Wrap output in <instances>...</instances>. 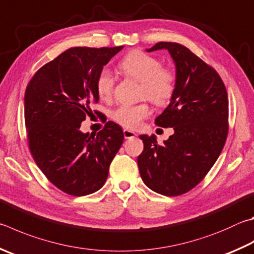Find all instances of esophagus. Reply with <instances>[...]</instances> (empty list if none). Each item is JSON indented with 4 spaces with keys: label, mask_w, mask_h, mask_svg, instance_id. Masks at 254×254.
Returning <instances> with one entry per match:
<instances>
[{
    "label": "esophagus",
    "mask_w": 254,
    "mask_h": 254,
    "mask_svg": "<svg viewBox=\"0 0 254 254\" xmlns=\"http://www.w3.org/2000/svg\"><path fill=\"white\" fill-rule=\"evenodd\" d=\"M123 134H124V137H126V139H132V137L135 136V133L131 131V130H127V128H124Z\"/></svg>",
    "instance_id": "obj_1"
}]
</instances>
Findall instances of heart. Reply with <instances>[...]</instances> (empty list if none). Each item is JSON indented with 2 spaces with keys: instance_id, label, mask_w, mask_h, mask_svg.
<instances>
[{
  "instance_id": "1",
  "label": "heart",
  "mask_w": 254,
  "mask_h": 254,
  "mask_svg": "<svg viewBox=\"0 0 254 254\" xmlns=\"http://www.w3.org/2000/svg\"><path fill=\"white\" fill-rule=\"evenodd\" d=\"M120 68L124 74L142 83L143 95L156 105L167 104L175 91V74L167 67H162L160 60L142 52L133 51L121 62ZM95 87L101 99L112 96L114 77L109 68H102L95 80ZM150 114L146 103L136 105L123 104L112 112V119L126 127H136Z\"/></svg>"
}]
</instances>
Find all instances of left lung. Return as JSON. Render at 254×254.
Returning a JSON list of instances; mask_svg holds the SVG:
<instances>
[{
    "label": "left lung",
    "mask_w": 254,
    "mask_h": 254,
    "mask_svg": "<svg viewBox=\"0 0 254 254\" xmlns=\"http://www.w3.org/2000/svg\"><path fill=\"white\" fill-rule=\"evenodd\" d=\"M168 50L175 65V91L167 109L155 119L174 133L162 145L155 135H140L144 149L137 158L147 188L167 196L197 186L222 151L228 135L229 101L213 67L179 43L159 42L147 52Z\"/></svg>",
    "instance_id": "left-lung-1"
}]
</instances>
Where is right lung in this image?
I'll return each instance as SVG.
<instances>
[{
    "label": "right lung",
    "mask_w": 254,
    "mask_h": 254,
    "mask_svg": "<svg viewBox=\"0 0 254 254\" xmlns=\"http://www.w3.org/2000/svg\"><path fill=\"white\" fill-rule=\"evenodd\" d=\"M123 47L71 48L38 70L26 86L24 119L31 154L51 182L83 196L104 186L123 143V131L109 121L95 134L80 127L99 102V72Z\"/></svg>",
    "instance_id": "right-lung-1"
}]
</instances>
